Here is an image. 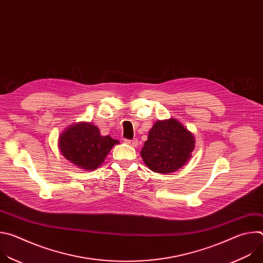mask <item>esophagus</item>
I'll use <instances>...</instances> for the list:
<instances>
[{"instance_id": "34e87169", "label": "esophagus", "mask_w": 263, "mask_h": 263, "mask_svg": "<svg viewBox=\"0 0 263 263\" xmlns=\"http://www.w3.org/2000/svg\"><path fill=\"white\" fill-rule=\"evenodd\" d=\"M125 142H126L127 144L131 145V146H134V147H136V146L138 145V139H136V138H134V139H132V140H130V139H125Z\"/></svg>"}]
</instances>
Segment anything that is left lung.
Wrapping results in <instances>:
<instances>
[{
    "label": "left lung",
    "instance_id": "obj_1",
    "mask_svg": "<svg viewBox=\"0 0 263 263\" xmlns=\"http://www.w3.org/2000/svg\"><path fill=\"white\" fill-rule=\"evenodd\" d=\"M195 135L178 120L157 121L149 129L140 155L155 173L171 174L184 166L195 149Z\"/></svg>",
    "mask_w": 263,
    "mask_h": 263
}]
</instances>
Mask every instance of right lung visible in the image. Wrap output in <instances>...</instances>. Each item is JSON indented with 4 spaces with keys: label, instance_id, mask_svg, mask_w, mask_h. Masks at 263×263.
Listing matches in <instances>:
<instances>
[{
    "label": "right lung",
    "instance_id": "right-lung-1",
    "mask_svg": "<svg viewBox=\"0 0 263 263\" xmlns=\"http://www.w3.org/2000/svg\"><path fill=\"white\" fill-rule=\"evenodd\" d=\"M118 143V139L101 135L99 128L89 122L72 124L58 137V147L63 157L84 171L101 166Z\"/></svg>",
    "mask_w": 263,
    "mask_h": 263
}]
</instances>
